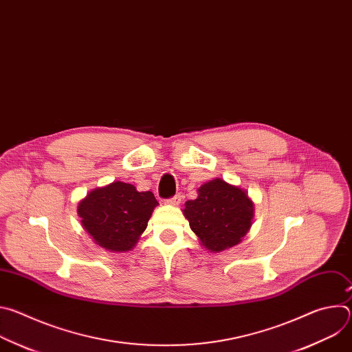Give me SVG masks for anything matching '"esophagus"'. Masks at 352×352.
I'll use <instances>...</instances> for the list:
<instances>
[{"mask_svg":"<svg viewBox=\"0 0 352 352\" xmlns=\"http://www.w3.org/2000/svg\"><path fill=\"white\" fill-rule=\"evenodd\" d=\"M179 202H181V196H179V195H175L174 197L167 199L164 204H166V205H170V206H178Z\"/></svg>","mask_w":352,"mask_h":352,"instance_id":"1","label":"esophagus"}]
</instances>
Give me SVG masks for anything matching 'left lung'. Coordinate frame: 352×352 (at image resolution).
<instances>
[{
	"mask_svg": "<svg viewBox=\"0 0 352 352\" xmlns=\"http://www.w3.org/2000/svg\"><path fill=\"white\" fill-rule=\"evenodd\" d=\"M199 243L212 254L238 245L252 226L255 206L248 192L214 178L200 185L182 210Z\"/></svg>",
	"mask_w": 352,
	"mask_h": 352,
	"instance_id": "left-lung-1",
	"label": "left lung"
}]
</instances>
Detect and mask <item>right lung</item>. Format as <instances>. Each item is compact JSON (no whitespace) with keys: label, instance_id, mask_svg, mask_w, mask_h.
<instances>
[{"label":"right lung","instance_id":"obj_1","mask_svg":"<svg viewBox=\"0 0 352 352\" xmlns=\"http://www.w3.org/2000/svg\"><path fill=\"white\" fill-rule=\"evenodd\" d=\"M159 205L155 195L139 192L132 184L114 181L90 190L78 204L82 227L107 252L131 250Z\"/></svg>","mask_w":352,"mask_h":352}]
</instances>
